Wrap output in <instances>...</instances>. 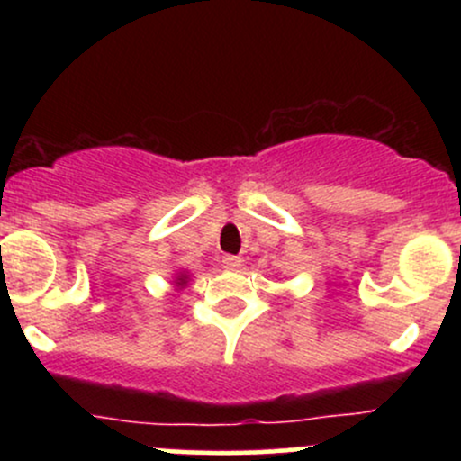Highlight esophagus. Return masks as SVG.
<instances>
[{
    "label": "esophagus",
    "mask_w": 461,
    "mask_h": 461,
    "mask_svg": "<svg viewBox=\"0 0 461 461\" xmlns=\"http://www.w3.org/2000/svg\"><path fill=\"white\" fill-rule=\"evenodd\" d=\"M240 258H238V256H225L223 258V267L225 268H238V267H240Z\"/></svg>",
    "instance_id": "1"
}]
</instances>
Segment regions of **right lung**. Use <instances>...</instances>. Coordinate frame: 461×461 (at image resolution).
<instances>
[{"label": "right lung", "instance_id": "1", "mask_svg": "<svg viewBox=\"0 0 461 461\" xmlns=\"http://www.w3.org/2000/svg\"><path fill=\"white\" fill-rule=\"evenodd\" d=\"M184 279H186V275H179V282L177 284H186V282H184Z\"/></svg>", "mask_w": 461, "mask_h": 461}]
</instances>
